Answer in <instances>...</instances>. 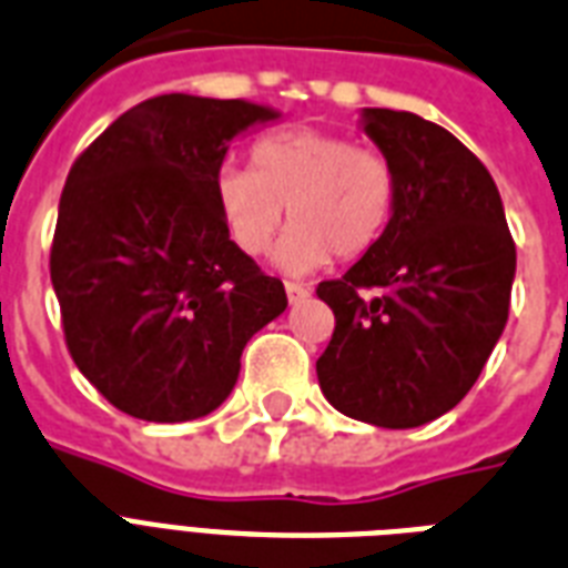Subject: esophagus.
I'll return each instance as SVG.
<instances>
[{"instance_id":"obj_1","label":"esophagus","mask_w":568,"mask_h":568,"mask_svg":"<svg viewBox=\"0 0 568 568\" xmlns=\"http://www.w3.org/2000/svg\"><path fill=\"white\" fill-rule=\"evenodd\" d=\"M284 290H287V298H290V305H296V302H302V298L311 293V290L305 287V284H296V281H287L284 284Z\"/></svg>"}]
</instances>
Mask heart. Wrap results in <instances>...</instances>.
I'll return each mask as SVG.
<instances>
[{
  "label": "heart",
  "mask_w": 568,
  "mask_h": 568,
  "mask_svg": "<svg viewBox=\"0 0 568 568\" xmlns=\"http://www.w3.org/2000/svg\"><path fill=\"white\" fill-rule=\"evenodd\" d=\"M252 169L224 165L213 180L215 210L227 236L248 257L281 245V270L302 275L332 261L362 257L379 243L397 206V169L376 148L316 126L261 135L248 151Z\"/></svg>",
  "instance_id": "obj_1"
}]
</instances>
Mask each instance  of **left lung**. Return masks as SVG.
<instances>
[{"label": "left lung", "instance_id": "obj_1", "mask_svg": "<svg viewBox=\"0 0 568 568\" xmlns=\"http://www.w3.org/2000/svg\"><path fill=\"white\" fill-rule=\"evenodd\" d=\"M364 133L397 169V206L379 243L316 287L334 314L316 379L346 417L408 429L450 412L489 362L516 243L491 174L444 126L364 109Z\"/></svg>", "mask_w": 568, "mask_h": 568}]
</instances>
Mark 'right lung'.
Returning <instances> with one entry per match:
<instances>
[{"label": "right lung", "mask_w": 568, "mask_h": 568, "mask_svg": "<svg viewBox=\"0 0 568 568\" xmlns=\"http://www.w3.org/2000/svg\"><path fill=\"white\" fill-rule=\"evenodd\" d=\"M278 118L245 100L162 94L70 165L50 248L64 344L124 415L180 424L234 390L254 332L287 293L234 245L213 180L227 142Z\"/></svg>", "instance_id": "1"}]
</instances>
